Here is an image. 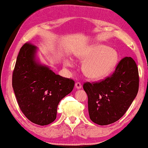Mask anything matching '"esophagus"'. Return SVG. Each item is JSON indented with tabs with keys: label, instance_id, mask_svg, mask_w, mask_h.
Returning <instances> with one entry per match:
<instances>
[{
	"label": "esophagus",
	"instance_id": "1",
	"mask_svg": "<svg viewBox=\"0 0 148 148\" xmlns=\"http://www.w3.org/2000/svg\"><path fill=\"white\" fill-rule=\"evenodd\" d=\"M75 87L76 89H81L82 88V85L81 83H78V82H76V83H75Z\"/></svg>",
	"mask_w": 148,
	"mask_h": 148
}]
</instances>
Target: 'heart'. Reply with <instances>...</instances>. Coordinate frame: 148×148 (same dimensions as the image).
<instances>
[{
  "instance_id": "obj_1",
  "label": "heart",
  "mask_w": 148,
  "mask_h": 148,
  "mask_svg": "<svg viewBox=\"0 0 148 148\" xmlns=\"http://www.w3.org/2000/svg\"><path fill=\"white\" fill-rule=\"evenodd\" d=\"M83 61V72L90 79L100 80L108 76L114 70L118 61V55L115 50L104 45H93L78 56ZM66 65L72 67L70 61Z\"/></svg>"
}]
</instances>
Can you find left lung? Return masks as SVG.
Returning a JSON list of instances; mask_svg holds the SVG:
<instances>
[{
  "instance_id": "left-lung-1",
  "label": "left lung",
  "mask_w": 148,
  "mask_h": 148,
  "mask_svg": "<svg viewBox=\"0 0 148 148\" xmlns=\"http://www.w3.org/2000/svg\"><path fill=\"white\" fill-rule=\"evenodd\" d=\"M139 85L138 68L130 57L123 58L113 74L105 79L84 83L91 120L101 126L119 120L137 95Z\"/></svg>"
}]
</instances>
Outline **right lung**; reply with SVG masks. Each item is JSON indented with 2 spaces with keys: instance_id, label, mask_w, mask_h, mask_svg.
I'll use <instances>...</instances> for the list:
<instances>
[{
  "instance_id": "obj_1",
  "label": "right lung",
  "mask_w": 148,
  "mask_h": 148,
  "mask_svg": "<svg viewBox=\"0 0 148 148\" xmlns=\"http://www.w3.org/2000/svg\"><path fill=\"white\" fill-rule=\"evenodd\" d=\"M37 48L29 42L20 48L12 75L18 106L26 117L45 126L57 117L59 102L72 91L74 81L56 74L35 59Z\"/></svg>"
}]
</instances>
